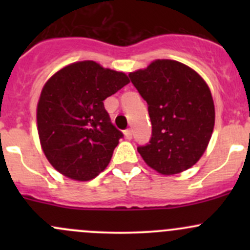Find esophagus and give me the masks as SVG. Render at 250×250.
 Wrapping results in <instances>:
<instances>
[{
	"mask_svg": "<svg viewBox=\"0 0 250 250\" xmlns=\"http://www.w3.org/2000/svg\"><path fill=\"white\" fill-rule=\"evenodd\" d=\"M125 138H127V139H132V137H133V130H132V129L125 130Z\"/></svg>",
	"mask_w": 250,
	"mask_h": 250,
	"instance_id": "obj_1",
	"label": "esophagus"
}]
</instances>
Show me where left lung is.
Here are the masks:
<instances>
[{"mask_svg": "<svg viewBox=\"0 0 250 250\" xmlns=\"http://www.w3.org/2000/svg\"><path fill=\"white\" fill-rule=\"evenodd\" d=\"M148 105L152 137L138 152L146 165L163 175L184 172L200 161L215 123L213 97L206 81L188 65L153 60L129 72Z\"/></svg>", "mask_w": 250, "mask_h": 250, "instance_id": "left-lung-1", "label": "left lung"}]
</instances>
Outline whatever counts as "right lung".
Returning <instances> with one entry per match:
<instances>
[{"label": "right lung", "instance_id": "add662e5", "mask_svg": "<svg viewBox=\"0 0 250 250\" xmlns=\"http://www.w3.org/2000/svg\"><path fill=\"white\" fill-rule=\"evenodd\" d=\"M128 83L125 72L93 60L66 65L44 83L37 130L54 169L77 181L92 180L105 170L122 133L110 122L103 102Z\"/></svg>", "mask_w": 250, "mask_h": 250}]
</instances>
